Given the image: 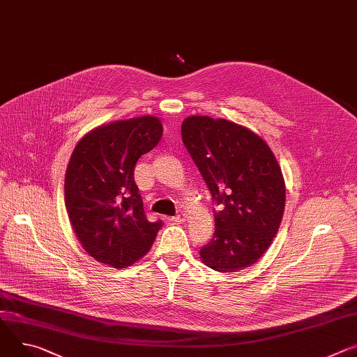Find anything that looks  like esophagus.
I'll return each instance as SVG.
<instances>
[{
  "label": "esophagus",
  "instance_id": "34e87169",
  "mask_svg": "<svg viewBox=\"0 0 357 357\" xmlns=\"http://www.w3.org/2000/svg\"><path fill=\"white\" fill-rule=\"evenodd\" d=\"M186 213H178V215H175L172 219L175 220V222H185L186 220Z\"/></svg>",
  "mask_w": 357,
  "mask_h": 357
}]
</instances>
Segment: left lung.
Masks as SVG:
<instances>
[{"mask_svg": "<svg viewBox=\"0 0 357 357\" xmlns=\"http://www.w3.org/2000/svg\"><path fill=\"white\" fill-rule=\"evenodd\" d=\"M181 134L218 205L202 262L225 273L252 266L271 246L284 211V181L273 152L250 129L226 119L188 116Z\"/></svg>", "mask_w": 357, "mask_h": 357, "instance_id": "8db88e82", "label": "left lung"}]
</instances>
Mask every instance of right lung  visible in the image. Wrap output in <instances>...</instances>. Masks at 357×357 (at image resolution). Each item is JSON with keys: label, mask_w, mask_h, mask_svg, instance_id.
Here are the masks:
<instances>
[{"label": "right lung", "mask_w": 357, "mask_h": 357, "mask_svg": "<svg viewBox=\"0 0 357 357\" xmlns=\"http://www.w3.org/2000/svg\"><path fill=\"white\" fill-rule=\"evenodd\" d=\"M160 137V121L145 115L95 128L77 144L66 172V206L95 261L121 269L151 249L162 220L146 219L134 171Z\"/></svg>", "instance_id": "right-lung-1"}]
</instances>
